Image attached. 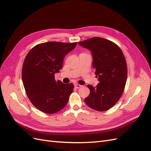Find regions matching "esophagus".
I'll return each instance as SVG.
<instances>
[{"mask_svg": "<svg viewBox=\"0 0 151 151\" xmlns=\"http://www.w3.org/2000/svg\"><path fill=\"white\" fill-rule=\"evenodd\" d=\"M74 86H75L76 88H81L82 86L80 85V84H75Z\"/></svg>", "mask_w": 151, "mask_h": 151, "instance_id": "1", "label": "esophagus"}]
</instances>
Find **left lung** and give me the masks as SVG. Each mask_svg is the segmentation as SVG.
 <instances>
[{"mask_svg": "<svg viewBox=\"0 0 151 151\" xmlns=\"http://www.w3.org/2000/svg\"><path fill=\"white\" fill-rule=\"evenodd\" d=\"M78 44L91 52L99 81L95 88L88 85L90 94L85 103L96 111H106L118 102L125 89L127 66L124 55L117 45L103 38L93 37Z\"/></svg>", "mask_w": 151, "mask_h": 151, "instance_id": "1", "label": "left lung"}]
</instances>
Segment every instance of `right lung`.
Listing matches in <instances>:
<instances>
[{"label": "right lung", "mask_w": 151, "mask_h": 151, "mask_svg": "<svg viewBox=\"0 0 151 151\" xmlns=\"http://www.w3.org/2000/svg\"><path fill=\"white\" fill-rule=\"evenodd\" d=\"M76 45V42H49L36 45L27 54L22 68V83L31 102L41 111L53 114L67 104L74 85L55 81V74Z\"/></svg>", "instance_id": "1"}]
</instances>
